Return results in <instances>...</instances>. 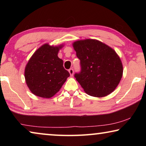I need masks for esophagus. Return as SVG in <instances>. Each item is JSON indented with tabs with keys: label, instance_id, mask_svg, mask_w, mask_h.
<instances>
[{
	"label": "esophagus",
	"instance_id": "esophagus-1",
	"mask_svg": "<svg viewBox=\"0 0 146 146\" xmlns=\"http://www.w3.org/2000/svg\"><path fill=\"white\" fill-rule=\"evenodd\" d=\"M69 73H70V75H71V76H73V73H74L73 69V68H70V70H69Z\"/></svg>",
	"mask_w": 146,
	"mask_h": 146
}]
</instances>
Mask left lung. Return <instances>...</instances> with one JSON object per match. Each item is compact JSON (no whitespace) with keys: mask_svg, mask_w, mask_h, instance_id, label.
Instances as JSON below:
<instances>
[{"mask_svg":"<svg viewBox=\"0 0 146 146\" xmlns=\"http://www.w3.org/2000/svg\"><path fill=\"white\" fill-rule=\"evenodd\" d=\"M73 45L80 65V72L74 76L85 92L96 97L112 93L123 73L122 62L115 51L93 39L76 41Z\"/></svg>","mask_w":146,"mask_h":146,"instance_id":"left-lung-1","label":"left lung"}]
</instances>
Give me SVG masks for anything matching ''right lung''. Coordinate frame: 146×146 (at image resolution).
I'll return each mask as SVG.
<instances>
[{
	"label": "right lung",
	"mask_w": 146,
	"mask_h": 146,
	"mask_svg": "<svg viewBox=\"0 0 146 146\" xmlns=\"http://www.w3.org/2000/svg\"><path fill=\"white\" fill-rule=\"evenodd\" d=\"M59 47L44 44L29 59L25 69V78L29 90L38 97L50 98L60 90L70 73L58 57Z\"/></svg>",
	"instance_id": "right-lung-1"
}]
</instances>
